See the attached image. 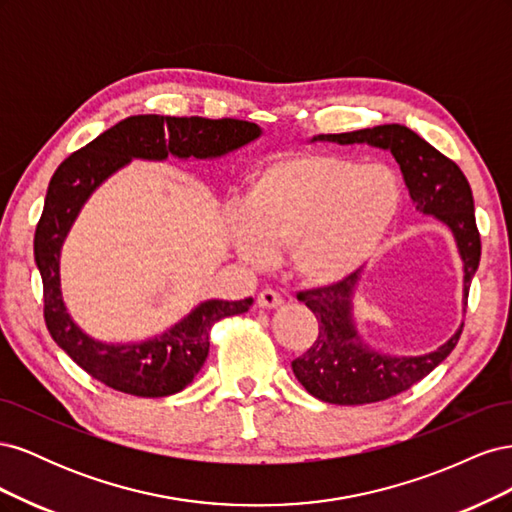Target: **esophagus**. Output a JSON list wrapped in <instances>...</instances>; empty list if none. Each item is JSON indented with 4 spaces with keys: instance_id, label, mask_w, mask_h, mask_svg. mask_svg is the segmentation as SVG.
<instances>
[{
    "instance_id": "1",
    "label": "esophagus",
    "mask_w": 512,
    "mask_h": 512,
    "mask_svg": "<svg viewBox=\"0 0 512 512\" xmlns=\"http://www.w3.org/2000/svg\"><path fill=\"white\" fill-rule=\"evenodd\" d=\"M256 303H258V307H262V309H273V307H280V305L284 303V299L280 297V292H275V290L267 288V290H262V292L258 294Z\"/></svg>"
}]
</instances>
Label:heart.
Instances as JSON below:
<instances>
[{
	"instance_id": "heart-1",
	"label": "heart",
	"mask_w": 512,
	"mask_h": 512,
	"mask_svg": "<svg viewBox=\"0 0 512 512\" xmlns=\"http://www.w3.org/2000/svg\"><path fill=\"white\" fill-rule=\"evenodd\" d=\"M401 207V185L384 164L333 153H284L250 177L230 245L252 267L286 250L292 273L333 286L359 273Z\"/></svg>"
}]
</instances>
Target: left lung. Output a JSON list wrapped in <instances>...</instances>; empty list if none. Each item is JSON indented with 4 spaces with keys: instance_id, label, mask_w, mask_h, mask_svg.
<instances>
[{
    "instance_id": "1",
    "label": "left lung",
    "mask_w": 512,
    "mask_h": 512,
    "mask_svg": "<svg viewBox=\"0 0 512 512\" xmlns=\"http://www.w3.org/2000/svg\"><path fill=\"white\" fill-rule=\"evenodd\" d=\"M312 141L371 145L393 153L416 211L433 215L453 232L463 260V299L468 301V290L480 262V235L472 190L461 168L425 138L399 123L344 134H318ZM356 282L359 273L339 284L297 294V299L318 320V337L312 348L292 361V371L309 395L337 406L374 404L408 391L453 352L463 331L461 324L446 344L421 356H391L371 350L356 331L352 318Z\"/></svg>"
}]
</instances>
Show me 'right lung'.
I'll use <instances>...</instances> for the list:
<instances>
[{
	"label": "right lung",
	"mask_w": 512,
	"mask_h": 512,
	"mask_svg": "<svg viewBox=\"0 0 512 512\" xmlns=\"http://www.w3.org/2000/svg\"><path fill=\"white\" fill-rule=\"evenodd\" d=\"M262 130L241 119L134 115L102 132L59 164L46 190L36 226L34 258L44 286V320L55 344L91 378L136 397H166L183 391L209 354V333L218 320L243 314L254 303L211 299L158 337L136 344H104L89 337L61 299L59 254L87 198L132 160L162 162L222 158L256 141Z\"/></svg>",
	"instance_id": "obj_1"
}]
</instances>
